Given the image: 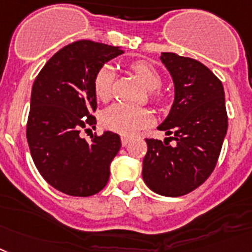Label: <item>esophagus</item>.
<instances>
[{"label": "esophagus", "mask_w": 252, "mask_h": 252, "mask_svg": "<svg viewBox=\"0 0 252 252\" xmlns=\"http://www.w3.org/2000/svg\"><path fill=\"white\" fill-rule=\"evenodd\" d=\"M130 141H132V137H122V145L123 146H126L128 145V143L130 142Z\"/></svg>", "instance_id": "1"}]
</instances>
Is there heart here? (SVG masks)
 <instances>
[{
    "mask_svg": "<svg viewBox=\"0 0 252 252\" xmlns=\"http://www.w3.org/2000/svg\"><path fill=\"white\" fill-rule=\"evenodd\" d=\"M132 70L134 71L139 80L145 84L146 88L150 91H155L160 88L162 83L161 75L146 61H136L132 64ZM115 69L111 64H105L97 71L94 77V94L100 101H107L111 97V88H113ZM160 96L155 94V100H158ZM102 126L106 129L120 133L123 136H133L139 130L150 126L154 122V116L146 109H132L126 105L115 103L107 107L101 116Z\"/></svg>",
    "mask_w": 252,
    "mask_h": 252,
    "instance_id": "b5f03b06",
    "label": "heart"
}]
</instances>
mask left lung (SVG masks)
<instances>
[{"mask_svg":"<svg viewBox=\"0 0 252 252\" xmlns=\"http://www.w3.org/2000/svg\"><path fill=\"white\" fill-rule=\"evenodd\" d=\"M160 60L172 75L174 102L158 129L173 137L146 139L142 177L155 193L178 197L201 186L217 165L228 129L225 96L220 80L200 61L173 52H162Z\"/></svg>","mask_w":252,"mask_h":252,"instance_id":"1","label":"left lung"}]
</instances>
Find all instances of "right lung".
<instances>
[{
	"mask_svg": "<svg viewBox=\"0 0 252 252\" xmlns=\"http://www.w3.org/2000/svg\"><path fill=\"white\" fill-rule=\"evenodd\" d=\"M120 47L78 41L61 48L46 63L32 87L27 139L38 172L58 191L87 197L107 185L110 164L119 152L120 137H80L82 128H96L94 77Z\"/></svg>",
	"mask_w": 252,
	"mask_h": 252,
	"instance_id": "obj_1",
	"label": "right lung"
}]
</instances>
